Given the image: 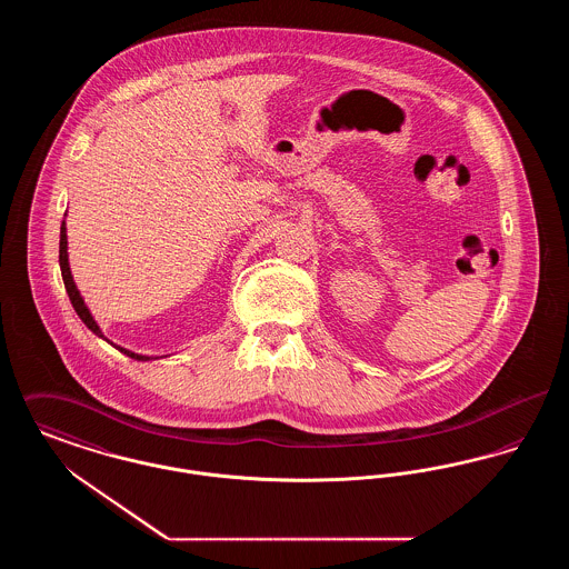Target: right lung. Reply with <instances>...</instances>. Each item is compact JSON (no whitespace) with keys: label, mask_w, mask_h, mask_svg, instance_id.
Listing matches in <instances>:
<instances>
[{"label":"right lung","mask_w":569,"mask_h":569,"mask_svg":"<svg viewBox=\"0 0 569 569\" xmlns=\"http://www.w3.org/2000/svg\"><path fill=\"white\" fill-rule=\"evenodd\" d=\"M59 267H61V277H63V286H66V292H68V297H70V302H72L74 311L79 313V318H81L82 322H84V326H87L91 332H96L98 337H102L104 341H109V339L102 335V330H100L98 322L93 320V316L89 313V309H87V305H84V300H82L81 292H79L77 283H74V277H72V272H70V262H68V234H66V221H61V232H59ZM110 346H114V343H110ZM114 348H117L119 352H123L126 356L134 358V360H149V356L130 352V350H126V348H119V346H114Z\"/></svg>","instance_id":"add662e5"}]
</instances>
